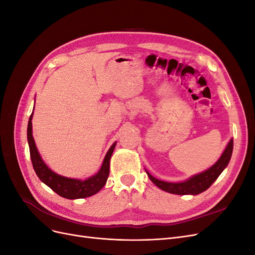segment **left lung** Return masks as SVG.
<instances>
[{
  "label": "left lung",
  "mask_w": 255,
  "mask_h": 255,
  "mask_svg": "<svg viewBox=\"0 0 255 255\" xmlns=\"http://www.w3.org/2000/svg\"><path fill=\"white\" fill-rule=\"evenodd\" d=\"M233 152V139H230L225 151L221 154L219 159L206 170L188 177L182 182H166L161 181L151 175L145 170L149 179L161 190L170 192L173 195H192L196 196L210 188L211 185L218 179L221 172L227 168Z\"/></svg>",
  "instance_id": "1"
}]
</instances>
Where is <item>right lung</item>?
<instances>
[{
    "label": "right lung",
    "instance_id": "1",
    "mask_svg": "<svg viewBox=\"0 0 255 255\" xmlns=\"http://www.w3.org/2000/svg\"><path fill=\"white\" fill-rule=\"evenodd\" d=\"M32 119H33V113L30 115L29 120H28L27 141L29 146L30 159H32L34 170L41 182H43L47 186H49L53 191H55L56 194L59 195L60 197L70 199V200L91 197L96 195L97 192H99L104 187V185L106 184V181H107V177H109V174H110L111 157L117 141H115L112 144L110 150L107 151L103 160V164L96 174L88 177L86 180L72 179V177L59 175L56 172L52 171L51 169L47 166V164L44 163L43 159L40 156L39 152H38V149L33 137Z\"/></svg>",
    "mask_w": 255,
    "mask_h": 255
}]
</instances>
